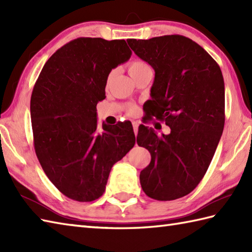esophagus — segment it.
Returning a JSON list of instances; mask_svg holds the SVG:
<instances>
[{
	"label": "esophagus",
	"instance_id": "1",
	"mask_svg": "<svg viewBox=\"0 0 252 252\" xmlns=\"http://www.w3.org/2000/svg\"><path fill=\"white\" fill-rule=\"evenodd\" d=\"M132 125H133V130H134L135 135H137V131H138V122H137V121H133V122H132Z\"/></svg>",
	"mask_w": 252,
	"mask_h": 252
}]
</instances>
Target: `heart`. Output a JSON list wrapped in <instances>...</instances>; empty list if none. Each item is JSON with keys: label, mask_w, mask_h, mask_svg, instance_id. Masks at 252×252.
<instances>
[{"label": "heart", "mask_w": 252, "mask_h": 252, "mask_svg": "<svg viewBox=\"0 0 252 252\" xmlns=\"http://www.w3.org/2000/svg\"><path fill=\"white\" fill-rule=\"evenodd\" d=\"M147 67H148V66L146 65V63H143V62H140V61L132 62V63H130V65H129V73H130V76H131V77L135 76L136 73H138L141 70H143V69H145V68H147ZM112 74H114V71L110 72L108 79H110V78L112 77ZM130 111H131V112H134V111H135L134 107H131Z\"/></svg>", "instance_id": "heart-1"}]
</instances>
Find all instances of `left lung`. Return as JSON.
Masks as SVG:
<instances>
[{"label": "left lung", "mask_w": 252, "mask_h": 252, "mask_svg": "<svg viewBox=\"0 0 252 252\" xmlns=\"http://www.w3.org/2000/svg\"><path fill=\"white\" fill-rule=\"evenodd\" d=\"M126 42L155 70L146 112L171 129L168 135H157L152 127H138V146L152 156L141 171L142 189L153 199H178L199 184L220 142L225 122L222 71L200 45L183 35Z\"/></svg>", "instance_id": "obj_1"}]
</instances>
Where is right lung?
<instances>
[{
  "instance_id": "right-lung-1",
  "label": "right lung",
  "mask_w": 252,
  "mask_h": 252,
  "mask_svg": "<svg viewBox=\"0 0 252 252\" xmlns=\"http://www.w3.org/2000/svg\"><path fill=\"white\" fill-rule=\"evenodd\" d=\"M131 55L125 40L78 37L49 58L34 84L30 115L36 157L70 199L99 198L112 165L134 146L131 122H103L98 129L96 118L110 71Z\"/></svg>"
}]
</instances>
